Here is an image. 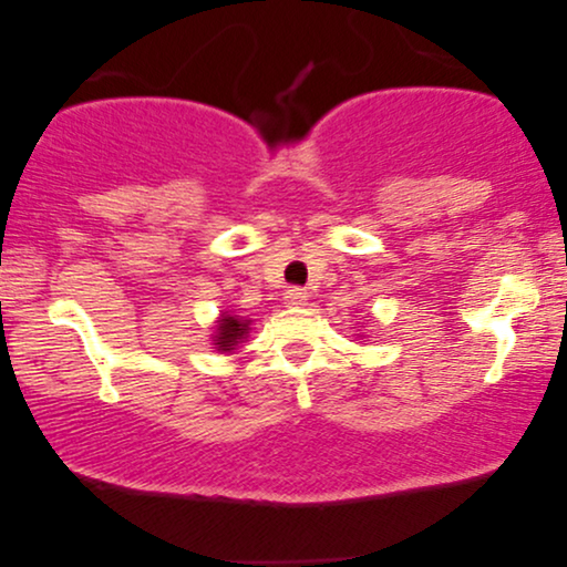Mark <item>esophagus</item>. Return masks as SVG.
Returning a JSON list of instances; mask_svg holds the SVG:
<instances>
[{"instance_id": "1", "label": "esophagus", "mask_w": 567, "mask_h": 567, "mask_svg": "<svg viewBox=\"0 0 567 567\" xmlns=\"http://www.w3.org/2000/svg\"><path fill=\"white\" fill-rule=\"evenodd\" d=\"M284 301L289 306H303L306 301H309V293H306L303 289H289L284 296Z\"/></svg>"}]
</instances>
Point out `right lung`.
<instances>
[{
	"mask_svg": "<svg viewBox=\"0 0 567 567\" xmlns=\"http://www.w3.org/2000/svg\"><path fill=\"white\" fill-rule=\"evenodd\" d=\"M248 319H238V317H230V313H220L218 319V327L216 333H213V344H216L218 351H234L238 349L240 341L246 339L248 333Z\"/></svg>",
	"mask_w": 567,
	"mask_h": 567,
	"instance_id": "add662e5",
	"label": "right lung"
}]
</instances>
